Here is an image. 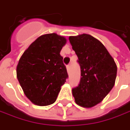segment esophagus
Listing matches in <instances>:
<instances>
[{"label":"esophagus","mask_w":130,"mask_h":130,"mask_svg":"<svg viewBox=\"0 0 130 130\" xmlns=\"http://www.w3.org/2000/svg\"><path fill=\"white\" fill-rule=\"evenodd\" d=\"M67 69L68 73L70 72V70H71V67H70V65H67Z\"/></svg>","instance_id":"34e87169"}]
</instances>
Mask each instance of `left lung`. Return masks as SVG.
I'll list each match as a JSON object with an SVG mask.
<instances>
[{"label":"left lung","instance_id":"8db88e82","mask_svg":"<svg viewBox=\"0 0 130 130\" xmlns=\"http://www.w3.org/2000/svg\"><path fill=\"white\" fill-rule=\"evenodd\" d=\"M69 40L81 69L80 82L72 89V95L77 105L91 108L111 90L117 77V64L106 47L91 35L83 34Z\"/></svg>","mask_w":130,"mask_h":130}]
</instances>
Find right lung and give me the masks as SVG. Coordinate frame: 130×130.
I'll return each mask as SVG.
<instances>
[{
    "label": "right lung",
    "mask_w": 130,
    "mask_h": 130,
    "mask_svg": "<svg viewBox=\"0 0 130 130\" xmlns=\"http://www.w3.org/2000/svg\"><path fill=\"white\" fill-rule=\"evenodd\" d=\"M67 43L56 33L43 35L20 58L17 76L25 95L34 104L44 106L56 101L68 74L60 55Z\"/></svg>",
    "instance_id": "1"
}]
</instances>
